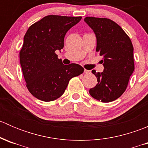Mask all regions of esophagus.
<instances>
[{
	"label": "esophagus",
	"mask_w": 148,
	"mask_h": 148,
	"mask_svg": "<svg viewBox=\"0 0 148 148\" xmlns=\"http://www.w3.org/2000/svg\"><path fill=\"white\" fill-rule=\"evenodd\" d=\"M84 72L85 74H90L91 71H89V70H87V69H84Z\"/></svg>",
	"instance_id": "1"
}]
</instances>
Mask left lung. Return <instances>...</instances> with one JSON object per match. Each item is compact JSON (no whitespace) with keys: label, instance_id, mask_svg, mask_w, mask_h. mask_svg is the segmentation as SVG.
<instances>
[{"label":"left lung","instance_id":"obj_1","mask_svg":"<svg viewBox=\"0 0 148 148\" xmlns=\"http://www.w3.org/2000/svg\"><path fill=\"white\" fill-rule=\"evenodd\" d=\"M84 21L96 35V51L102 57L104 66L102 73L92 71L98 83L89 89V94L102 102H112L126 90L135 69L132 41L123 29L110 19L86 17Z\"/></svg>","mask_w":148,"mask_h":148}]
</instances>
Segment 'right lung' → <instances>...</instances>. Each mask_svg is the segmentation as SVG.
Here are the masks:
<instances>
[{"label": "right lung", "mask_w": 148, "mask_h": 148, "mask_svg": "<svg viewBox=\"0 0 148 148\" xmlns=\"http://www.w3.org/2000/svg\"><path fill=\"white\" fill-rule=\"evenodd\" d=\"M81 16L49 15L31 25L23 38L19 53L23 77L30 93L41 101L60 97L71 78L84 72L79 64L64 65L56 51L64 48L67 31Z\"/></svg>", "instance_id": "obj_1"}]
</instances>
